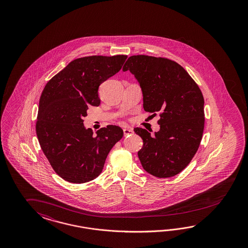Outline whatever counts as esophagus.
<instances>
[{"instance_id":"obj_1","label":"esophagus","mask_w":248,"mask_h":248,"mask_svg":"<svg viewBox=\"0 0 248 248\" xmlns=\"http://www.w3.org/2000/svg\"><path fill=\"white\" fill-rule=\"evenodd\" d=\"M134 133L133 131V128L131 127H125L124 129V136H127V135H132Z\"/></svg>"}]
</instances>
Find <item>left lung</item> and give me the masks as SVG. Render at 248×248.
<instances>
[{
	"mask_svg": "<svg viewBox=\"0 0 248 248\" xmlns=\"http://www.w3.org/2000/svg\"><path fill=\"white\" fill-rule=\"evenodd\" d=\"M123 71H130L140 84L144 111L160 113V130L155 135L134 129L143 139L138 157L143 169L159 178L176 175L189 165L202 140V92L180 64L167 58L133 55Z\"/></svg>",
	"mask_w": 248,
	"mask_h": 248,
	"instance_id": "1",
	"label": "left lung"
}]
</instances>
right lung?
Listing matches in <instances>:
<instances>
[{
	"label": "right lung",
	"instance_id": "add662e5",
	"mask_svg": "<svg viewBox=\"0 0 248 248\" xmlns=\"http://www.w3.org/2000/svg\"><path fill=\"white\" fill-rule=\"evenodd\" d=\"M127 55H93L72 61L46 83L38 110L36 135L54 172L63 180L83 184L102 173L122 128L107 125L93 135L84 127L88 106H98V88L118 73Z\"/></svg>",
	"mask_w": 248,
	"mask_h": 248
}]
</instances>
